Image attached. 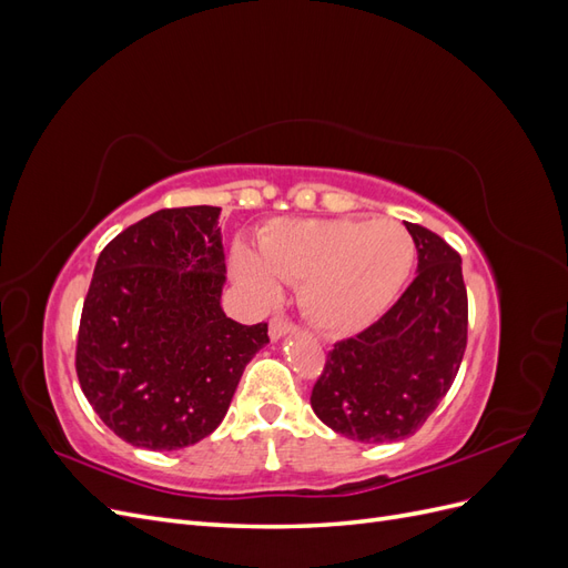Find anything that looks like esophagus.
<instances>
[{
	"label": "esophagus",
	"mask_w": 568,
	"mask_h": 568,
	"mask_svg": "<svg viewBox=\"0 0 568 568\" xmlns=\"http://www.w3.org/2000/svg\"><path fill=\"white\" fill-rule=\"evenodd\" d=\"M294 329H296V326L291 324L286 317H272L270 320V338L272 341H280V338H284L286 334H291Z\"/></svg>",
	"instance_id": "1"
}]
</instances>
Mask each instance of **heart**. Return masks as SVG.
Segmentation results:
<instances>
[{
    "instance_id": "b5f03b06",
    "label": "heart",
    "mask_w": 568,
    "mask_h": 568,
    "mask_svg": "<svg viewBox=\"0 0 568 568\" xmlns=\"http://www.w3.org/2000/svg\"><path fill=\"white\" fill-rule=\"evenodd\" d=\"M415 242L395 220L317 217L270 227L257 255L239 246L232 270L248 294L265 305L280 284H301L303 315L329 336H353L379 320L403 291Z\"/></svg>"
}]
</instances>
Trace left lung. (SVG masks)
Segmentation results:
<instances>
[{"instance_id": "left-lung-1", "label": "left lung", "mask_w": 568, "mask_h": 568, "mask_svg": "<svg viewBox=\"0 0 568 568\" xmlns=\"http://www.w3.org/2000/svg\"><path fill=\"white\" fill-rule=\"evenodd\" d=\"M417 277L369 329L334 346L311 405L336 434L390 443L417 434L450 390L467 348L462 257L438 234L405 222Z\"/></svg>"}]
</instances>
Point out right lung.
Returning <instances> with one entry per match:
<instances>
[{"label":"right lung","instance_id":"obj_1","mask_svg":"<svg viewBox=\"0 0 568 568\" xmlns=\"http://www.w3.org/2000/svg\"><path fill=\"white\" fill-rule=\"evenodd\" d=\"M220 209L153 213L99 253L82 305L75 369L84 398L134 448L180 450L225 419L267 324L222 311Z\"/></svg>","mask_w":568,"mask_h":568}]
</instances>
